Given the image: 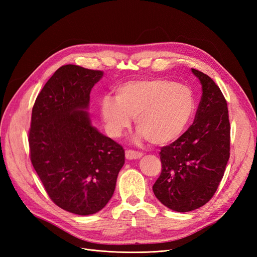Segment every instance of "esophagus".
<instances>
[{
	"label": "esophagus",
	"mask_w": 257,
	"mask_h": 257,
	"mask_svg": "<svg viewBox=\"0 0 257 257\" xmlns=\"http://www.w3.org/2000/svg\"><path fill=\"white\" fill-rule=\"evenodd\" d=\"M143 153L138 152V151H134V150H126L125 151V158L127 160H137L142 158Z\"/></svg>",
	"instance_id": "esophagus-1"
}]
</instances>
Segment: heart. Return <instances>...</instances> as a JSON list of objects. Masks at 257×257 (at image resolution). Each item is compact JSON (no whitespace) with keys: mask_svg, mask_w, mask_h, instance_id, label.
<instances>
[{"mask_svg":"<svg viewBox=\"0 0 257 257\" xmlns=\"http://www.w3.org/2000/svg\"><path fill=\"white\" fill-rule=\"evenodd\" d=\"M195 96L186 84L166 78L131 80L115 89V99L99 100V114L107 133L120 137L135 118L137 141L169 145L180 137L195 112Z\"/></svg>","mask_w":257,"mask_h":257,"instance_id":"1","label":"heart"}]
</instances>
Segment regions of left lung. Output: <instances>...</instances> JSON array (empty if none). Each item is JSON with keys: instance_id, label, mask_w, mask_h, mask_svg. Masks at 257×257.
<instances>
[{"instance_id": "8db88e82", "label": "left lung", "mask_w": 257, "mask_h": 257, "mask_svg": "<svg viewBox=\"0 0 257 257\" xmlns=\"http://www.w3.org/2000/svg\"><path fill=\"white\" fill-rule=\"evenodd\" d=\"M203 94L195 119L176 142L162 147V172L154 195L167 208L189 212L207 204L216 192L229 159L227 103L216 83L192 68Z\"/></svg>"}]
</instances>
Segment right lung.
Instances as JSON below:
<instances>
[{"label":"right lung","instance_id":"1","mask_svg":"<svg viewBox=\"0 0 257 257\" xmlns=\"http://www.w3.org/2000/svg\"><path fill=\"white\" fill-rule=\"evenodd\" d=\"M104 75L78 65L61 66L32 109L30 159L50 199L79 215L102 210L112 197L124 165L123 147L92 126L90 92Z\"/></svg>","mask_w":257,"mask_h":257}]
</instances>
